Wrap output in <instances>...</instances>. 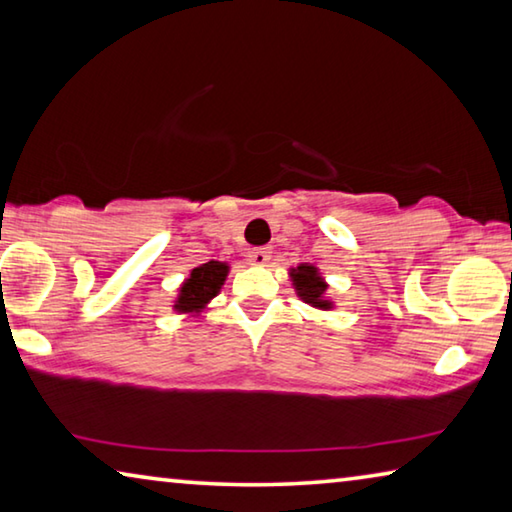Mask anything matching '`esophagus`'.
I'll return each instance as SVG.
<instances>
[{
  "label": "esophagus",
  "mask_w": 512,
  "mask_h": 512,
  "mask_svg": "<svg viewBox=\"0 0 512 512\" xmlns=\"http://www.w3.org/2000/svg\"><path fill=\"white\" fill-rule=\"evenodd\" d=\"M268 259H271V250L268 248H255L248 253V262L253 266H266Z\"/></svg>",
  "instance_id": "esophagus-1"
}]
</instances>
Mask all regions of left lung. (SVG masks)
Returning <instances> with one entry per match:
<instances>
[{"label":"left lung","instance_id":"8db88e82","mask_svg":"<svg viewBox=\"0 0 512 512\" xmlns=\"http://www.w3.org/2000/svg\"><path fill=\"white\" fill-rule=\"evenodd\" d=\"M289 280L291 287L296 291V296L305 302V305L314 307L318 311H332L336 309V302L329 298V284L325 275L320 273L316 264H298L289 268Z\"/></svg>","mask_w":512,"mask_h":512}]
</instances>
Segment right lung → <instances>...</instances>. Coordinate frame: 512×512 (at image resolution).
<instances>
[{
  "label": "right lung",
  "instance_id": "add662e5",
  "mask_svg": "<svg viewBox=\"0 0 512 512\" xmlns=\"http://www.w3.org/2000/svg\"><path fill=\"white\" fill-rule=\"evenodd\" d=\"M228 273L230 264L219 262V259H210L207 264L192 268L183 284L178 287L176 298L171 302V309L176 311L178 316L201 318L203 314H207L212 300L219 296Z\"/></svg>",
  "mask_w": 512,
  "mask_h": 512
}]
</instances>
